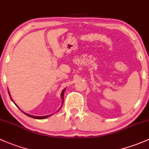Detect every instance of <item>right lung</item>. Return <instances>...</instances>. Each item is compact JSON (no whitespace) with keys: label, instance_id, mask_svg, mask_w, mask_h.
Instances as JSON below:
<instances>
[{"label":"right lung","instance_id":"obj_1","mask_svg":"<svg viewBox=\"0 0 149 149\" xmlns=\"http://www.w3.org/2000/svg\"><path fill=\"white\" fill-rule=\"evenodd\" d=\"M65 89H63V91H62V93H61V98H62V100H63V94H64V92H65ZM8 93H9V95H10V99H11V101H13V102L14 103V101H13V99H12V98H11V96H10V93H9V91H8ZM62 101V102H63ZM15 106H17V107L18 108H19L18 107V106H17L16 104H15ZM61 109V108H60ZM24 113V112H23ZM25 114H26V116H29V117H31V118H36V119H44V118H48V117H49V116H51V115H52V114H51V115H49V116H32V115H30V114H28V113H24Z\"/></svg>","mask_w":149,"mask_h":149}]
</instances>
